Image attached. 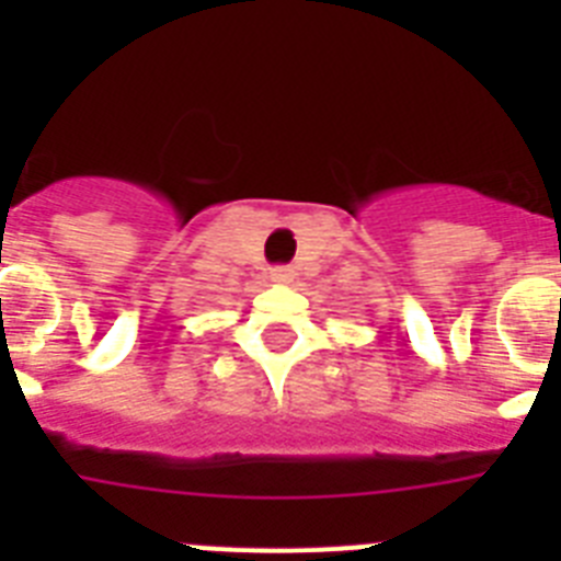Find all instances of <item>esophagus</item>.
<instances>
[{
  "label": "esophagus",
  "instance_id": "esophagus-1",
  "mask_svg": "<svg viewBox=\"0 0 561 561\" xmlns=\"http://www.w3.org/2000/svg\"><path fill=\"white\" fill-rule=\"evenodd\" d=\"M270 280H272V284L286 286V284H291V280H295V272H291L289 266H275V270L270 272Z\"/></svg>",
  "mask_w": 561,
  "mask_h": 561
}]
</instances>
